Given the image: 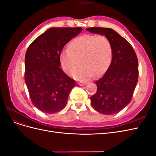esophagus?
I'll return each instance as SVG.
<instances>
[{
	"mask_svg": "<svg viewBox=\"0 0 156 156\" xmlns=\"http://www.w3.org/2000/svg\"><path fill=\"white\" fill-rule=\"evenodd\" d=\"M79 86H84V85H85L86 84V83H83V82H79L78 83H77Z\"/></svg>",
	"mask_w": 156,
	"mask_h": 156,
	"instance_id": "34e87169",
	"label": "esophagus"
}]
</instances>
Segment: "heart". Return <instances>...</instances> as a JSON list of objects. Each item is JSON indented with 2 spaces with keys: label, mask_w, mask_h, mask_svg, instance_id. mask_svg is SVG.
Segmentation results:
<instances>
[{
  "label": "heart",
  "mask_w": 156,
  "mask_h": 156,
  "mask_svg": "<svg viewBox=\"0 0 156 156\" xmlns=\"http://www.w3.org/2000/svg\"><path fill=\"white\" fill-rule=\"evenodd\" d=\"M112 58V47L106 37L100 35H83L73 39L68 49L62 51L60 64L65 73L73 74L77 81H84L104 73L110 65Z\"/></svg>",
  "instance_id": "obj_1"
}]
</instances>
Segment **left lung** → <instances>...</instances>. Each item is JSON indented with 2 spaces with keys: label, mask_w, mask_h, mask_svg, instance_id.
Listing matches in <instances>:
<instances>
[{
  "label": "left lung",
  "mask_w": 156,
  "mask_h": 156,
  "mask_svg": "<svg viewBox=\"0 0 156 156\" xmlns=\"http://www.w3.org/2000/svg\"><path fill=\"white\" fill-rule=\"evenodd\" d=\"M87 30L105 36L112 47V60L103 76L95 82L97 92L90 97L91 105L105 115L118 113L129 104L138 81V60L130 44L109 28L91 27Z\"/></svg>",
  "instance_id": "left-lung-1"
}]
</instances>
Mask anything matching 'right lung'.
Wrapping results in <instances>:
<instances>
[{
	"mask_svg": "<svg viewBox=\"0 0 156 156\" xmlns=\"http://www.w3.org/2000/svg\"><path fill=\"white\" fill-rule=\"evenodd\" d=\"M82 30L80 27L51 28L27 50L25 81L33 105L41 112L53 114L66 105L76 84L60 68V55L65 45Z\"/></svg>",
	"mask_w": 156,
	"mask_h": 156,
	"instance_id": "1",
	"label": "right lung"
}]
</instances>
